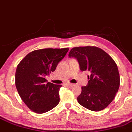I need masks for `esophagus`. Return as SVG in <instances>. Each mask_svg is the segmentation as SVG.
<instances>
[{"label": "esophagus", "mask_w": 132, "mask_h": 132, "mask_svg": "<svg viewBox=\"0 0 132 132\" xmlns=\"http://www.w3.org/2000/svg\"><path fill=\"white\" fill-rule=\"evenodd\" d=\"M66 85L69 87H72L73 86H74V84H71V83H68V84H66Z\"/></svg>", "instance_id": "esophagus-1"}]
</instances>
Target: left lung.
<instances>
[{
  "instance_id": "1",
  "label": "left lung",
  "mask_w": 132,
  "mask_h": 132,
  "mask_svg": "<svg viewBox=\"0 0 132 132\" xmlns=\"http://www.w3.org/2000/svg\"><path fill=\"white\" fill-rule=\"evenodd\" d=\"M69 57L77 60L80 71L90 74L87 86L82 87L78 103L93 111L106 108L119 88L120 76L116 62L104 50L94 46L72 48Z\"/></svg>"
}]
</instances>
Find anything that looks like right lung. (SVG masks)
Wrapping results in <instances>:
<instances>
[{
	"mask_svg": "<svg viewBox=\"0 0 132 132\" xmlns=\"http://www.w3.org/2000/svg\"><path fill=\"white\" fill-rule=\"evenodd\" d=\"M68 50V48H64L32 51L17 66V91L23 102L33 112L45 113L59 103V90L62 85L47 82L45 77L56 69Z\"/></svg>",
	"mask_w": 132,
	"mask_h": 132,
	"instance_id": "right-lung-1",
	"label": "right lung"
}]
</instances>
